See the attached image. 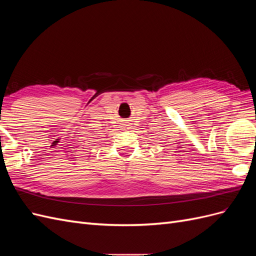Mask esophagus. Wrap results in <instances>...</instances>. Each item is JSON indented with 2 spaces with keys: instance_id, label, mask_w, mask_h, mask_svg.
I'll use <instances>...</instances> for the list:
<instances>
[{
  "instance_id": "1",
  "label": "esophagus",
  "mask_w": 256,
  "mask_h": 256,
  "mask_svg": "<svg viewBox=\"0 0 256 256\" xmlns=\"http://www.w3.org/2000/svg\"><path fill=\"white\" fill-rule=\"evenodd\" d=\"M122 127H124V129H129V127H128V125H127V124H125V125H124Z\"/></svg>"
}]
</instances>
